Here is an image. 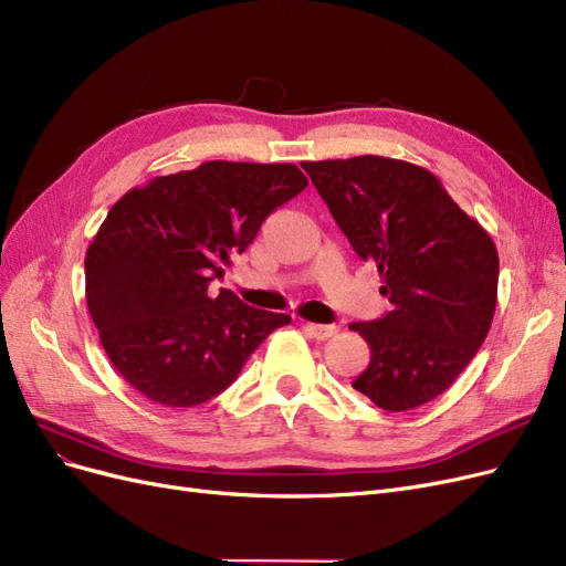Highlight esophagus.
Here are the masks:
<instances>
[{
    "mask_svg": "<svg viewBox=\"0 0 566 566\" xmlns=\"http://www.w3.org/2000/svg\"><path fill=\"white\" fill-rule=\"evenodd\" d=\"M306 335H311L314 339H329L333 335H337V325H321V323H304Z\"/></svg>",
    "mask_w": 566,
    "mask_h": 566,
    "instance_id": "34e87169",
    "label": "esophagus"
}]
</instances>
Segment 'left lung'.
<instances>
[{
  "label": "left lung",
  "mask_w": 566,
  "mask_h": 566,
  "mask_svg": "<svg viewBox=\"0 0 566 566\" xmlns=\"http://www.w3.org/2000/svg\"><path fill=\"white\" fill-rule=\"evenodd\" d=\"M356 255L375 264L391 311L350 323L369 346L354 381L386 412H407L450 388L490 333L499 252L431 170L400 159L304 161Z\"/></svg>",
  "instance_id": "8db88e82"
}]
</instances>
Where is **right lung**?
<instances>
[{
    "label": "right lung",
    "mask_w": 566,
    "mask_h": 566,
    "mask_svg": "<svg viewBox=\"0 0 566 566\" xmlns=\"http://www.w3.org/2000/svg\"><path fill=\"white\" fill-rule=\"evenodd\" d=\"M308 185L295 164L206 161L116 201L86 250V304L116 373L147 400L222 394L290 316L210 292L271 210Z\"/></svg>",
    "instance_id": "obj_1"
}]
</instances>
